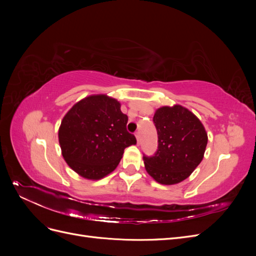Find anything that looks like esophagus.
Instances as JSON below:
<instances>
[{"instance_id": "1", "label": "esophagus", "mask_w": 256, "mask_h": 256, "mask_svg": "<svg viewBox=\"0 0 256 256\" xmlns=\"http://www.w3.org/2000/svg\"><path fill=\"white\" fill-rule=\"evenodd\" d=\"M136 141H138V144L140 143V132L138 131H136Z\"/></svg>"}]
</instances>
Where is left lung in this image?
<instances>
[{
    "mask_svg": "<svg viewBox=\"0 0 256 256\" xmlns=\"http://www.w3.org/2000/svg\"><path fill=\"white\" fill-rule=\"evenodd\" d=\"M158 150L143 156L147 173L162 184H178L188 178L203 160L207 134L203 124L186 108L162 106L154 115Z\"/></svg>",
    "mask_w": 256,
    "mask_h": 256,
    "instance_id": "8db88e82",
    "label": "left lung"
}]
</instances>
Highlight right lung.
Listing matches in <instances>:
<instances>
[{
  "mask_svg": "<svg viewBox=\"0 0 256 256\" xmlns=\"http://www.w3.org/2000/svg\"><path fill=\"white\" fill-rule=\"evenodd\" d=\"M128 116L118 100L92 95L76 102L58 129L62 154L74 172L97 180L118 166L124 150L136 143L127 131Z\"/></svg>",
  "mask_w": 256,
  "mask_h": 256,
  "instance_id": "1",
  "label": "right lung"
}]
</instances>
